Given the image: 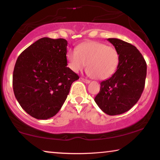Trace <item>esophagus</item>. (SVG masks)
I'll return each instance as SVG.
<instances>
[{
  "label": "esophagus",
  "instance_id": "34e87169",
  "mask_svg": "<svg viewBox=\"0 0 160 160\" xmlns=\"http://www.w3.org/2000/svg\"><path fill=\"white\" fill-rule=\"evenodd\" d=\"M82 79V82H84V83H86V84H89V82H90V81L88 80V79H86V78H81Z\"/></svg>",
  "mask_w": 160,
  "mask_h": 160
}]
</instances>
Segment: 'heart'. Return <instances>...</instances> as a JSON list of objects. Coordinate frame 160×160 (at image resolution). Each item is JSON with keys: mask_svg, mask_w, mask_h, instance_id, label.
I'll return each mask as SVG.
<instances>
[{"mask_svg": "<svg viewBox=\"0 0 160 160\" xmlns=\"http://www.w3.org/2000/svg\"><path fill=\"white\" fill-rule=\"evenodd\" d=\"M68 67L75 73L87 65V73L92 77L102 80L111 77L119 63V54L114 47L100 42H89L71 50L67 55Z\"/></svg>", "mask_w": 160, "mask_h": 160, "instance_id": "b5f03b06", "label": "heart"}]
</instances>
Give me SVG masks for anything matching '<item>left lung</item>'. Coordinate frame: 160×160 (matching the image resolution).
Returning a JSON list of instances; mask_svg holds the SVG:
<instances>
[{"mask_svg": "<svg viewBox=\"0 0 160 160\" xmlns=\"http://www.w3.org/2000/svg\"><path fill=\"white\" fill-rule=\"evenodd\" d=\"M119 54L117 71L100 83L95 101L106 114H122L138 101L146 77V63L135 46L118 38H108Z\"/></svg>", "mask_w": 160, "mask_h": 160, "instance_id": "8db88e82", "label": "left lung"}]
</instances>
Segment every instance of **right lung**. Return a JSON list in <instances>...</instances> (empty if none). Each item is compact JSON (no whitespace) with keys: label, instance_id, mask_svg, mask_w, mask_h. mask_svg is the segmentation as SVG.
<instances>
[{"label":"right lung","instance_id":"1","mask_svg":"<svg viewBox=\"0 0 160 160\" xmlns=\"http://www.w3.org/2000/svg\"><path fill=\"white\" fill-rule=\"evenodd\" d=\"M64 38H40L22 52L13 72V89L22 108L37 119H49L62 106L77 74L67 67Z\"/></svg>","mask_w":160,"mask_h":160}]
</instances>
